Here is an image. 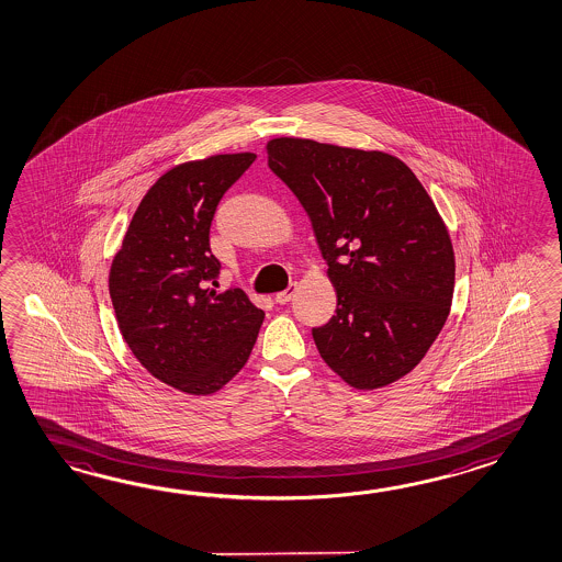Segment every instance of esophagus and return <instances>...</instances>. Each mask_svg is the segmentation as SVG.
I'll return each instance as SVG.
<instances>
[{
  "instance_id": "34e87169",
  "label": "esophagus",
  "mask_w": 562,
  "mask_h": 562,
  "mask_svg": "<svg viewBox=\"0 0 562 562\" xmlns=\"http://www.w3.org/2000/svg\"><path fill=\"white\" fill-rule=\"evenodd\" d=\"M294 294H296V284H290L286 290L278 292L274 300L278 302V304H288L290 300L294 299Z\"/></svg>"
}]
</instances>
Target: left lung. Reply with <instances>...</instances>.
Listing matches in <instances>:
<instances>
[{"instance_id": "8db88e82", "label": "left lung", "mask_w": 562, "mask_h": 562, "mask_svg": "<svg viewBox=\"0 0 562 562\" xmlns=\"http://www.w3.org/2000/svg\"><path fill=\"white\" fill-rule=\"evenodd\" d=\"M266 149L306 210L336 288V314L312 328L322 360L358 390L406 376L442 330L454 292V250L435 202L384 151L302 138Z\"/></svg>"}]
</instances>
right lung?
<instances>
[{
  "label": "right lung",
  "instance_id": "right-lung-1",
  "mask_svg": "<svg viewBox=\"0 0 562 562\" xmlns=\"http://www.w3.org/2000/svg\"><path fill=\"white\" fill-rule=\"evenodd\" d=\"M256 154L186 161L142 198L110 268L120 333L139 364L164 384L206 396L248 362L263 312L240 288L218 294L210 226L232 183Z\"/></svg>",
  "mask_w": 562,
  "mask_h": 562
}]
</instances>
